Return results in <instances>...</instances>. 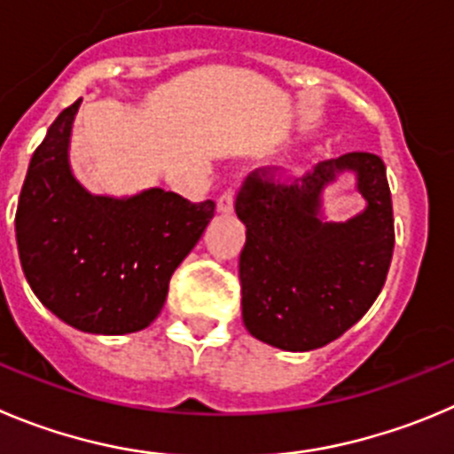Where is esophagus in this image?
<instances>
[{"instance_id":"34e87169","label":"esophagus","mask_w":454,"mask_h":454,"mask_svg":"<svg viewBox=\"0 0 454 454\" xmlns=\"http://www.w3.org/2000/svg\"><path fill=\"white\" fill-rule=\"evenodd\" d=\"M235 210V192L232 190H226L223 194H219L217 199V213L231 215Z\"/></svg>"}]
</instances>
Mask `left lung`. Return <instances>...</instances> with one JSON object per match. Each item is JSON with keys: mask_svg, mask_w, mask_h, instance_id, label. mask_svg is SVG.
<instances>
[{"mask_svg": "<svg viewBox=\"0 0 454 454\" xmlns=\"http://www.w3.org/2000/svg\"><path fill=\"white\" fill-rule=\"evenodd\" d=\"M354 171L366 210L347 223L322 217V192ZM235 213L247 226L239 255L241 317L257 340L311 351L336 340L367 313L387 278L394 217L383 160L349 152L323 160L294 184L255 169Z\"/></svg>", "mask_w": 454, "mask_h": 454, "instance_id": "obj_1", "label": "left lung"}]
</instances>
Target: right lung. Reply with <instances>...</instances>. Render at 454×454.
<instances>
[{"label": "right lung", "instance_id": "add662e5", "mask_svg": "<svg viewBox=\"0 0 454 454\" xmlns=\"http://www.w3.org/2000/svg\"><path fill=\"white\" fill-rule=\"evenodd\" d=\"M80 103L55 118L33 154L17 203V251L33 294L62 323L122 336L154 323L215 201L160 188L121 199L89 192L69 165Z\"/></svg>", "mask_w": 454, "mask_h": 454}]
</instances>
